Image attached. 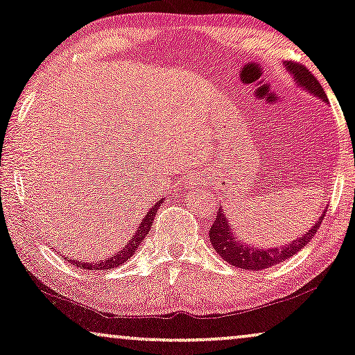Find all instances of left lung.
Instances as JSON below:
<instances>
[{"mask_svg":"<svg viewBox=\"0 0 355 355\" xmlns=\"http://www.w3.org/2000/svg\"><path fill=\"white\" fill-rule=\"evenodd\" d=\"M286 68L292 76H294V81L299 84L302 89H305L309 94H313V96L321 98V101L328 102L318 79L306 69V66L295 63V61H287ZM323 217L324 212L316 219L313 227H310V230H306L302 237L292 240L289 245L276 248H258L253 247L252 243H243L242 240L235 239V235L232 232V225L229 224V219H227V216L222 212V207H219V212H217L216 219L212 222L209 229V240L212 247L216 248L217 254H220V258L232 264V266L252 269V271H261V269L271 268L274 264L286 261V259L294 257L297 252H300V250L313 239L316 230L320 229Z\"/></svg>","mask_w":355,"mask_h":355,"instance_id":"8db88e82","label":"left lung"}]
</instances>
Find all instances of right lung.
<instances>
[{
  "label": "right lung",
  "instance_id": "add662e5",
  "mask_svg": "<svg viewBox=\"0 0 355 355\" xmlns=\"http://www.w3.org/2000/svg\"><path fill=\"white\" fill-rule=\"evenodd\" d=\"M162 200H164V198H162ZM160 205H162V201H157L154 205V207H150L149 212L144 216L143 222L139 224L138 230H136V234L133 235V237H131L130 242L126 243L125 247H123L121 252L113 254L112 258L101 259V261H96V263H81V261H76V259H71L69 257H64V259H66V261H69L71 264H74L76 268L89 269V271H108V269L120 266L121 263H126L131 257H133L136 248L139 247V243L146 239V234H148L150 230V225H153V220H154L155 214H157Z\"/></svg>",
  "mask_w": 355,
  "mask_h": 355
}]
</instances>
